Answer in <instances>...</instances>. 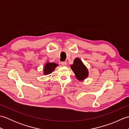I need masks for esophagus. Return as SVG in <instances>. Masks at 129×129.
Segmentation results:
<instances>
[{"mask_svg":"<svg viewBox=\"0 0 129 129\" xmlns=\"http://www.w3.org/2000/svg\"><path fill=\"white\" fill-rule=\"evenodd\" d=\"M61 64L62 66H63V67H66L67 65V63L66 61H62L61 62Z\"/></svg>","mask_w":129,"mask_h":129,"instance_id":"esophagus-1","label":"esophagus"}]
</instances>
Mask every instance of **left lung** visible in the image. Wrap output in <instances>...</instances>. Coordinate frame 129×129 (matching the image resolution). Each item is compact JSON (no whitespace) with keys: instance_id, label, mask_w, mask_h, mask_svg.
Listing matches in <instances>:
<instances>
[{"instance_id":"1","label":"left lung","mask_w":129,"mask_h":129,"mask_svg":"<svg viewBox=\"0 0 129 129\" xmlns=\"http://www.w3.org/2000/svg\"><path fill=\"white\" fill-rule=\"evenodd\" d=\"M71 69L74 73L76 78L79 80H83L88 76V71L87 68L80 59H75L73 64L71 65Z\"/></svg>"}]
</instances>
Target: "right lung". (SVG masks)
<instances>
[{"mask_svg": "<svg viewBox=\"0 0 129 129\" xmlns=\"http://www.w3.org/2000/svg\"><path fill=\"white\" fill-rule=\"evenodd\" d=\"M57 65H58L54 62H47L44 68V74L47 75L51 73Z\"/></svg>", "mask_w": 129, "mask_h": 129, "instance_id": "add662e5", "label": "right lung"}]
</instances>
